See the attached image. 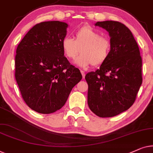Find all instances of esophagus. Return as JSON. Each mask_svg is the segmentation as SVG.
<instances>
[{
	"instance_id": "1",
	"label": "esophagus",
	"mask_w": 153,
	"mask_h": 153,
	"mask_svg": "<svg viewBox=\"0 0 153 153\" xmlns=\"http://www.w3.org/2000/svg\"><path fill=\"white\" fill-rule=\"evenodd\" d=\"M81 74H82V76H83V79H84L85 78V72H84L83 70H81Z\"/></svg>"
}]
</instances>
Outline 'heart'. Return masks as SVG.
Listing matches in <instances>:
<instances>
[{
  "mask_svg": "<svg viewBox=\"0 0 153 153\" xmlns=\"http://www.w3.org/2000/svg\"><path fill=\"white\" fill-rule=\"evenodd\" d=\"M62 49L68 59H74L79 52L81 54L75 63L81 67L92 65L99 66L107 60L111 49L109 39L89 25L79 29L74 33V39L65 37L62 41Z\"/></svg>",
  "mask_w": 153,
  "mask_h": 153,
  "instance_id": "1",
  "label": "heart"
}]
</instances>
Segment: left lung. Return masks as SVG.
<instances>
[{
    "instance_id": "1",
    "label": "left lung",
    "mask_w": 153,
    "mask_h": 153,
    "mask_svg": "<svg viewBox=\"0 0 153 153\" xmlns=\"http://www.w3.org/2000/svg\"><path fill=\"white\" fill-rule=\"evenodd\" d=\"M109 33L111 49L99 69L88 73V103L100 117H112L131 107L142 83V59L132 32L120 22H97Z\"/></svg>"
}]
</instances>
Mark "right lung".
Listing matches in <instances>:
<instances>
[{"label":"right lung","instance_id":"obj_1","mask_svg":"<svg viewBox=\"0 0 153 153\" xmlns=\"http://www.w3.org/2000/svg\"><path fill=\"white\" fill-rule=\"evenodd\" d=\"M68 26L58 21L36 24L16 48L15 78L23 100L39 113L61 109L82 79L62 49Z\"/></svg>","mask_w":153,"mask_h":153}]
</instances>
